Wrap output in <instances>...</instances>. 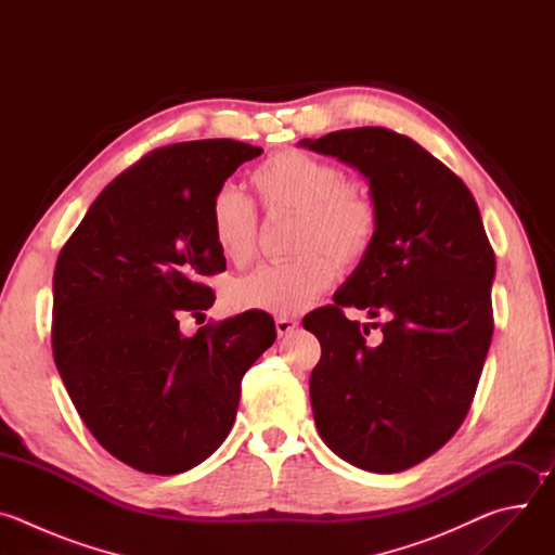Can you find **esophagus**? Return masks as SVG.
<instances>
[{
	"label": "esophagus",
	"mask_w": 555,
	"mask_h": 555,
	"mask_svg": "<svg viewBox=\"0 0 555 555\" xmlns=\"http://www.w3.org/2000/svg\"><path fill=\"white\" fill-rule=\"evenodd\" d=\"M296 327H298V321H296V319H289V315H281V319H276V332H279V336H287V334H292Z\"/></svg>",
	"instance_id": "esophagus-1"
}]
</instances>
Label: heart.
Listing matches in <instances>:
<instances>
[{
	"label": "heart",
	"mask_w": 555,
	"mask_h": 555,
	"mask_svg": "<svg viewBox=\"0 0 555 555\" xmlns=\"http://www.w3.org/2000/svg\"><path fill=\"white\" fill-rule=\"evenodd\" d=\"M253 186L268 212L298 215L292 244L298 257L261 266L236 281L228 294L234 309L294 315L332 285L333 258L340 268H356L369 257L379 225L377 206L371 193L347 182L336 165L302 151H283L255 169ZM210 228L228 261L253 259L257 212L242 191L225 184L215 193Z\"/></svg>",
	"instance_id": "1"
}]
</instances>
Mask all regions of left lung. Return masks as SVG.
I'll use <instances>...</instances> for the list:
<instances>
[{
	"label": "left lung",
	"instance_id": "obj_1",
	"mask_svg": "<svg viewBox=\"0 0 555 555\" xmlns=\"http://www.w3.org/2000/svg\"><path fill=\"white\" fill-rule=\"evenodd\" d=\"M358 169L379 225L369 257L302 319L321 343L309 377L321 439L347 463L402 472L437 452L465 420L492 343L494 250L467 186L415 140L358 127L298 142ZM343 306L384 314L365 345Z\"/></svg>",
	"mask_w": 555,
	"mask_h": 555
}]
</instances>
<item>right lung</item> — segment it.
Wrapping results in <instances>:
<instances>
[{
	"label": "right lung",
	"instance_id": "right-lung-1",
	"mask_svg": "<svg viewBox=\"0 0 555 555\" xmlns=\"http://www.w3.org/2000/svg\"><path fill=\"white\" fill-rule=\"evenodd\" d=\"M263 149L195 140L157 149L94 199L52 279V353L74 409L118 461L180 474L228 437L242 377L276 338L266 311L184 336L225 270L210 204Z\"/></svg>",
	"mask_w": 555,
	"mask_h": 555
}]
</instances>
